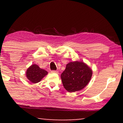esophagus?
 Here are the masks:
<instances>
[{
	"label": "esophagus",
	"mask_w": 123,
	"mask_h": 123,
	"mask_svg": "<svg viewBox=\"0 0 123 123\" xmlns=\"http://www.w3.org/2000/svg\"><path fill=\"white\" fill-rule=\"evenodd\" d=\"M51 72L53 73H57V74L59 73L58 71H56V70H51Z\"/></svg>",
	"instance_id": "34e87169"
}]
</instances>
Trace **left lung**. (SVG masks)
Wrapping results in <instances>:
<instances>
[{"label":"left lung","instance_id":"left-lung-1","mask_svg":"<svg viewBox=\"0 0 123 123\" xmlns=\"http://www.w3.org/2000/svg\"><path fill=\"white\" fill-rule=\"evenodd\" d=\"M92 71L83 62H70L61 74L63 86L67 91L73 92L86 86L91 78Z\"/></svg>","mask_w":123,"mask_h":123}]
</instances>
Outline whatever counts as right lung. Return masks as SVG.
Listing matches in <instances>:
<instances>
[{
	"mask_svg": "<svg viewBox=\"0 0 123 123\" xmlns=\"http://www.w3.org/2000/svg\"><path fill=\"white\" fill-rule=\"evenodd\" d=\"M48 74V72L41 69L37 65H32L28 68L26 72V76L28 80L32 83L39 82L45 75Z\"/></svg>",
	"mask_w": 123,
	"mask_h": 123,
	"instance_id": "right-lung-1",
	"label": "right lung"
}]
</instances>
